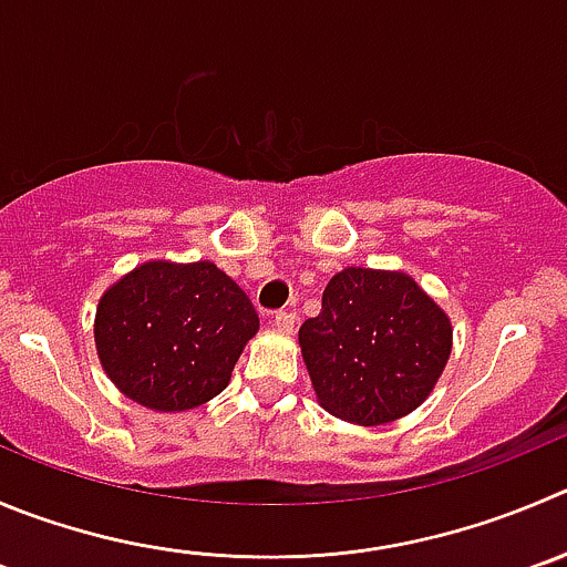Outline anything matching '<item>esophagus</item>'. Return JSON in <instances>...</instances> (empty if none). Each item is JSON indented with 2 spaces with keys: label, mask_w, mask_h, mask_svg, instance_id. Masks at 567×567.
<instances>
[{
  "label": "esophagus",
  "mask_w": 567,
  "mask_h": 567,
  "mask_svg": "<svg viewBox=\"0 0 567 567\" xmlns=\"http://www.w3.org/2000/svg\"><path fill=\"white\" fill-rule=\"evenodd\" d=\"M295 322H298V317H295V311L280 309V311H275V315H272V326L278 328V331H292Z\"/></svg>",
  "instance_id": "1"
}]
</instances>
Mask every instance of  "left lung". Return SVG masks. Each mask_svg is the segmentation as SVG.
I'll use <instances>...</instances> for the list:
<instances>
[{"label": "left lung", "instance_id": "obj_1", "mask_svg": "<svg viewBox=\"0 0 567 567\" xmlns=\"http://www.w3.org/2000/svg\"><path fill=\"white\" fill-rule=\"evenodd\" d=\"M298 337L317 401L359 425L417 409L451 355V320L409 275L361 267L328 280Z\"/></svg>", "mask_w": 567, "mask_h": 567}]
</instances>
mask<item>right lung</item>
Masks as SVG:
<instances>
[{
	"instance_id": "right-lung-1",
	"label": "right lung",
	"mask_w": 567,
	"mask_h": 567,
	"mask_svg": "<svg viewBox=\"0 0 567 567\" xmlns=\"http://www.w3.org/2000/svg\"><path fill=\"white\" fill-rule=\"evenodd\" d=\"M258 331L250 298L212 261H150L96 306L94 342L107 379L155 412H183L228 386Z\"/></svg>"
}]
</instances>
